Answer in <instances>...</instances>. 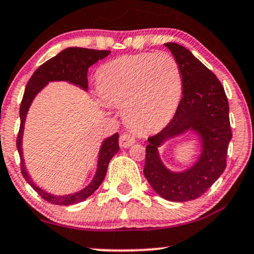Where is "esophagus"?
<instances>
[{"label":"esophagus","mask_w":254,"mask_h":254,"mask_svg":"<svg viewBox=\"0 0 254 254\" xmlns=\"http://www.w3.org/2000/svg\"><path fill=\"white\" fill-rule=\"evenodd\" d=\"M136 143V138L130 133H123L121 137H119V145L122 148H129L132 144Z\"/></svg>","instance_id":"34e87169"}]
</instances>
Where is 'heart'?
Returning <instances> with one entry per match:
<instances>
[{"mask_svg":"<svg viewBox=\"0 0 254 254\" xmlns=\"http://www.w3.org/2000/svg\"><path fill=\"white\" fill-rule=\"evenodd\" d=\"M97 83L107 103L124 106L125 124L141 133L171 121L183 90L179 65L166 52L117 58L99 69Z\"/></svg>","mask_w":254,"mask_h":254,"instance_id":"obj_1","label":"heart"}]
</instances>
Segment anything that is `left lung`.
Segmentation results:
<instances>
[{
  "instance_id": "8db88e82",
  "label": "left lung",
  "mask_w": 254,
  "mask_h": 254,
  "mask_svg": "<svg viewBox=\"0 0 254 254\" xmlns=\"http://www.w3.org/2000/svg\"><path fill=\"white\" fill-rule=\"evenodd\" d=\"M165 46L179 65L183 98L170 124L148 138L143 173L159 196L171 202H186L202 196L226 168L232 139L229 105L214 72L179 44L166 43ZM189 130L196 133L201 142L200 156L186 170L171 171L159 157V147Z\"/></svg>"
}]
</instances>
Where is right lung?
Returning a JSON list of instances; mask_svg holds the SVG:
<instances>
[{
    "mask_svg": "<svg viewBox=\"0 0 254 254\" xmlns=\"http://www.w3.org/2000/svg\"><path fill=\"white\" fill-rule=\"evenodd\" d=\"M111 54L107 50H92V49L83 48H68L64 49L60 54L52 57L51 60L46 61L42 64L36 71L33 72L32 77L26 86L24 98H22L21 105H20V130L16 139V147L19 151L20 160H21V173L34 191L38 192L39 196L44 199L48 200L49 203L56 204V205H71L83 202L90 194L94 193L98 190L99 186L103 183L105 176H106L107 166H109L111 159L118 153V133H115L111 137H107L103 141L100 145L98 155L97 171H95L94 177L90 180V183L82 190L74 192V193L63 194V196H57V194L50 193L43 190L42 188L37 185L28 176V172L26 170L24 153H22V136H24L25 122L27 117V112L30 110L32 101L34 100L36 95L42 90L49 82H55V81H64L69 82L78 88L83 90H88V77H87V71L90 65L97 63L98 61L103 60Z\"/></svg>",
    "mask_w": 254,
    "mask_h": 254,
    "instance_id": "right-lung-1",
    "label": "right lung"
}]
</instances>
